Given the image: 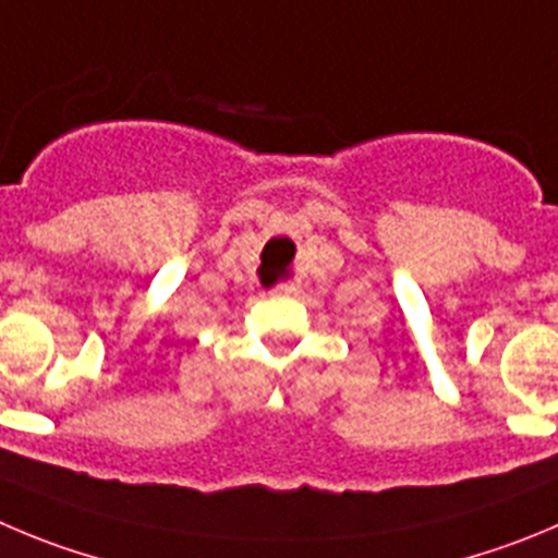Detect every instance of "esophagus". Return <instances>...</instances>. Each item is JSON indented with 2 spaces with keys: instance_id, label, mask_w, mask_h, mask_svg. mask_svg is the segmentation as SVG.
I'll use <instances>...</instances> for the list:
<instances>
[{
  "instance_id": "obj_1",
  "label": "esophagus",
  "mask_w": 558,
  "mask_h": 558,
  "mask_svg": "<svg viewBox=\"0 0 558 558\" xmlns=\"http://www.w3.org/2000/svg\"><path fill=\"white\" fill-rule=\"evenodd\" d=\"M275 294H280V296H291V294H296V283H291V280H283V283H278L275 286Z\"/></svg>"
}]
</instances>
